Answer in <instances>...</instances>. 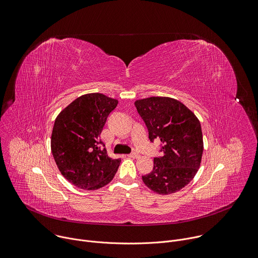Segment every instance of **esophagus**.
<instances>
[{"label":"esophagus","mask_w":258,"mask_h":258,"mask_svg":"<svg viewBox=\"0 0 258 258\" xmlns=\"http://www.w3.org/2000/svg\"><path fill=\"white\" fill-rule=\"evenodd\" d=\"M128 157H130V158H138V157H139V154L136 153V152H133V153H131V154H128Z\"/></svg>","instance_id":"34e87169"}]
</instances>
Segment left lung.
I'll list each match as a JSON object with an SVG mask.
<instances>
[{
    "mask_svg": "<svg viewBox=\"0 0 258 258\" xmlns=\"http://www.w3.org/2000/svg\"><path fill=\"white\" fill-rule=\"evenodd\" d=\"M135 107L148 129L151 142H161V156L154 157L153 169L142 176L154 192L169 195L184 187L196 175L204 143L201 123L177 100L151 97L137 100Z\"/></svg>",
    "mask_w": 258,
    "mask_h": 258,
    "instance_id": "8db88e82",
    "label": "left lung"
}]
</instances>
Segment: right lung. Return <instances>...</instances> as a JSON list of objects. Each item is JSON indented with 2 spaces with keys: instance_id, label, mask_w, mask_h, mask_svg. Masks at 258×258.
Wrapping results in <instances>:
<instances>
[{
  "instance_id": "right-lung-1",
  "label": "right lung",
  "mask_w": 258,
  "mask_h": 258,
  "mask_svg": "<svg viewBox=\"0 0 258 258\" xmlns=\"http://www.w3.org/2000/svg\"><path fill=\"white\" fill-rule=\"evenodd\" d=\"M118 101L103 94L79 97L56 117L51 152L61 174L76 186L94 190L108 184L121 159L108 156L100 139L109 114Z\"/></svg>"
}]
</instances>
